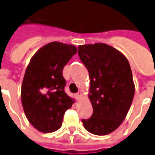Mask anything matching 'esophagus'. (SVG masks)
<instances>
[{"label":"esophagus","instance_id":"obj_1","mask_svg":"<svg viewBox=\"0 0 155 155\" xmlns=\"http://www.w3.org/2000/svg\"><path fill=\"white\" fill-rule=\"evenodd\" d=\"M81 96V93L79 91V92H78V93L76 94V99H79Z\"/></svg>","mask_w":155,"mask_h":155}]
</instances>
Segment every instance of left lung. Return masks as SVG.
<instances>
[{
	"label": "left lung",
	"instance_id": "left-lung-1",
	"mask_svg": "<svg viewBox=\"0 0 155 155\" xmlns=\"http://www.w3.org/2000/svg\"><path fill=\"white\" fill-rule=\"evenodd\" d=\"M78 56L89 72L93 107L92 116L82 119L84 127L94 135L111 134L123 122L134 99L129 61L118 50L102 43L79 46Z\"/></svg>",
	"mask_w": 155,
	"mask_h": 155
}]
</instances>
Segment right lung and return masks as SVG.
Listing matches in <instances>:
<instances>
[{
  "mask_svg": "<svg viewBox=\"0 0 155 155\" xmlns=\"http://www.w3.org/2000/svg\"><path fill=\"white\" fill-rule=\"evenodd\" d=\"M77 53L74 45L51 42L39 49L26 68L21 104L30 123L43 133L58 130L74 100L64 91L63 69Z\"/></svg>",
  "mask_w": 155,
  "mask_h": 155,
  "instance_id": "obj_1",
  "label": "right lung"
}]
</instances>
